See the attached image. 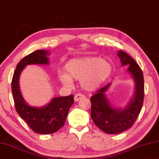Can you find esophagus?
<instances>
[{
    "label": "esophagus",
    "mask_w": 159,
    "mask_h": 159,
    "mask_svg": "<svg viewBox=\"0 0 159 159\" xmlns=\"http://www.w3.org/2000/svg\"><path fill=\"white\" fill-rule=\"evenodd\" d=\"M84 97V96L83 94H80V93H78V94L75 95L74 100H75V102H78V101H79L80 99H83Z\"/></svg>",
    "instance_id": "1"
}]
</instances>
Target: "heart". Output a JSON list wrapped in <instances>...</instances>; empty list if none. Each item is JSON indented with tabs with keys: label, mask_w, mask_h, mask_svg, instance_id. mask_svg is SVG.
Instances as JSON below:
<instances>
[{
	"label": "heart",
	"mask_w": 159,
	"mask_h": 159,
	"mask_svg": "<svg viewBox=\"0 0 159 159\" xmlns=\"http://www.w3.org/2000/svg\"><path fill=\"white\" fill-rule=\"evenodd\" d=\"M66 73H59L60 81L71 86L73 80H80V86L86 91H93L106 82L112 73V66L108 60L97 57L73 59L65 66Z\"/></svg>",
	"instance_id": "1"
}]
</instances>
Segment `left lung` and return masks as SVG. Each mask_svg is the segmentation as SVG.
Here are the masks:
<instances>
[{"mask_svg": "<svg viewBox=\"0 0 159 159\" xmlns=\"http://www.w3.org/2000/svg\"><path fill=\"white\" fill-rule=\"evenodd\" d=\"M122 66H128L127 71L134 81V92L123 107L111 104L107 92L111 87L109 83L91 97V117L100 129L107 134L122 133L133 126L141 110L144 97V80L140 66L126 52L117 51Z\"/></svg>", "mask_w": 159, "mask_h": 159, "instance_id": "left-lung-1", "label": "left lung"}]
</instances>
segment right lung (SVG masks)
<instances>
[{
    "label": "right lung",
    "mask_w": 159,
    "mask_h": 159,
    "mask_svg": "<svg viewBox=\"0 0 159 159\" xmlns=\"http://www.w3.org/2000/svg\"><path fill=\"white\" fill-rule=\"evenodd\" d=\"M48 50H36L24 57L16 66L13 73L11 90L16 110L33 131L38 134H51L57 132L66 122L70 107L74 103L73 95L54 97L43 107L31 106L25 101L19 86V78L29 65L50 64Z\"/></svg>",
    "instance_id": "right-lung-1"
}]
</instances>
